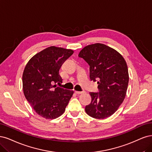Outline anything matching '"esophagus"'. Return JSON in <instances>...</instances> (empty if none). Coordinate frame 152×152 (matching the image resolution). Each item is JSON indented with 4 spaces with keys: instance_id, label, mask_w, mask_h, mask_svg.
<instances>
[{
    "instance_id": "obj_1",
    "label": "esophagus",
    "mask_w": 152,
    "mask_h": 152,
    "mask_svg": "<svg viewBox=\"0 0 152 152\" xmlns=\"http://www.w3.org/2000/svg\"><path fill=\"white\" fill-rule=\"evenodd\" d=\"M75 93L77 95H80V94H84L85 91H75Z\"/></svg>"
}]
</instances>
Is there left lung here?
Returning a JSON list of instances; mask_svg holds the SVG:
<instances>
[{
  "instance_id": "8db88e82",
  "label": "left lung",
  "mask_w": 152,
  "mask_h": 152,
  "mask_svg": "<svg viewBox=\"0 0 152 152\" xmlns=\"http://www.w3.org/2000/svg\"><path fill=\"white\" fill-rule=\"evenodd\" d=\"M78 56L90 66V80L99 84V92L90 93L91 102L85 107L86 114L99 119L110 117L126 95L129 74L126 61L114 48L99 43L85 47Z\"/></svg>"
}]
</instances>
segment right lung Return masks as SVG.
<instances>
[{
  "label": "right lung",
  "instance_id": "obj_1",
  "mask_svg": "<svg viewBox=\"0 0 152 152\" xmlns=\"http://www.w3.org/2000/svg\"><path fill=\"white\" fill-rule=\"evenodd\" d=\"M74 51L55 46L37 53L23 74L24 95L37 113L47 119H56L66 110L74 91L57 86L62 83L59 69Z\"/></svg>",
  "mask_w": 152,
  "mask_h": 152
}]
</instances>
